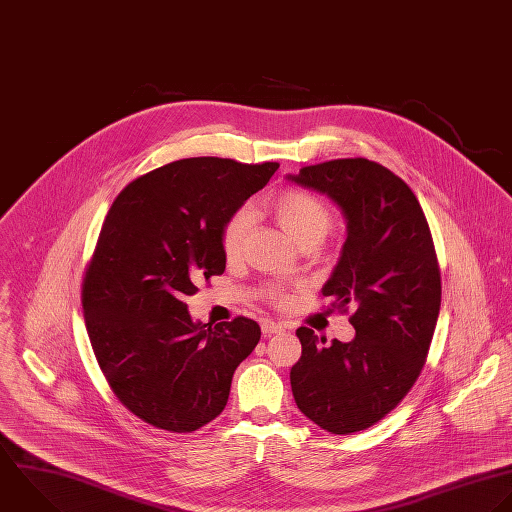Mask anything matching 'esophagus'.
<instances>
[{
    "label": "esophagus",
    "mask_w": 512,
    "mask_h": 512,
    "mask_svg": "<svg viewBox=\"0 0 512 512\" xmlns=\"http://www.w3.org/2000/svg\"><path fill=\"white\" fill-rule=\"evenodd\" d=\"M261 331H263V335H275V333L285 331V327L281 323H275V321H263Z\"/></svg>",
    "instance_id": "1"
}]
</instances>
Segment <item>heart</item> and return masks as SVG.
Here are the masks:
<instances>
[{"label":"heart","instance_id":"obj_1","mask_svg":"<svg viewBox=\"0 0 512 512\" xmlns=\"http://www.w3.org/2000/svg\"><path fill=\"white\" fill-rule=\"evenodd\" d=\"M269 211L285 233L299 247H313L323 241L327 231L333 225L331 209L315 195L301 189H283L275 193L269 203ZM253 225V211L249 207H239L223 225L221 231V249L223 255L233 261L243 253L245 239ZM267 297L275 305H285L289 301L287 289L279 285L267 287Z\"/></svg>","mask_w":512,"mask_h":512}]
</instances>
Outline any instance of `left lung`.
Masks as SVG:
<instances>
[{
    "label": "left lung",
    "instance_id": "1",
    "mask_svg": "<svg viewBox=\"0 0 512 512\" xmlns=\"http://www.w3.org/2000/svg\"><path fill=\"white\" fill-rule=\"evenodd\" d=\"M289 179L331 197L347 221L323 297L345 311L353 305L357 331L349 343L325 345L297 329L303 353L291 369L293 397L333 435L365 431L407 397L429 355L441 309L431 229L411 187L365 157L309 165Z\"/></svg>",
    "mask_w": 512,
    "mask_h": 512
}]
</instances>
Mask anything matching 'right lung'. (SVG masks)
Returning <instances> with one entry per match:
<instances>
[{
	"mask_svg": "<svg viewBox=\"0 0 512 512\" xmlns=\"http://www.w3.org/2000/svg\"><path fill=\"white\" fill-rule=\"evenodd\" d=\"M279 163L221 157L167 163L113 201L85 269L81 303L95 359L127 411L171 433L211 423L261 339L253 319L193 321L185 297L225 271V221Z\"/></svg>",
	"mask_w": 512,
	"mask_h": 512,
	"instance_id": "obj_1",
	"label": "right lung"
}]
</instances>
